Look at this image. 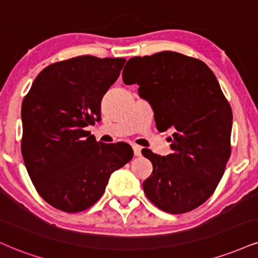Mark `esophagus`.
I'll use <instances>...</instances> for the list:
<instances>
[{
	"mask_svg": "<svg viewBox=\"0 0 258 258\" xmlns=\"http://www.w3.org/2000/svg\"><path fill=\"white\" fill-rule=\"evenodd\" d=\"M133 148V153H135V156H141L142 155V148L139 145H132Z\"/></svg>",
	"mask_w": 258,
	"mask_h": 258,
	"instance_id": "34e87169",
	"label": "esophagus"
}]
</instances>
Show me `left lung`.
Here are the masks:
<instances>
[{
	"instance_id": "1",
	"label": "left lung",
	"mask_w": 258,
	"mask_h": 258,
	"mask_svg": "<svg viewBox=\"0 0 258 258\" xmlns=\"http://www.w3.org/2000/svg\"><path fill=\"white\" fill-rule=\"evenodd\" d=\"M126 85H139L156 128L173 131L172 154H142L153 163L143 190L169 214L196 209L218 187L231 156L232 109L209 67L175 51L132 57L122 72Z\"/></svg>"
}]
</instances>
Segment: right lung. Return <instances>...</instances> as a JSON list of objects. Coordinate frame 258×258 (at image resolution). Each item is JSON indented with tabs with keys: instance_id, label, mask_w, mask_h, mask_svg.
<instances>
[{
	"instance_id": "obj_1",
	"label": "right lung",
	"mask_w": 258,
	"mask_h": 258,
	"mask_svg": "<svg viewBox=\"0 0 258 258\" xmlns=\"http://www.w3.org/2000/svg\"><path fill=\"white\" fill-rule=\"evenodd\" d=\"M125 58L84 55L49 64L21 105V154L39 196L64 213L86 210L104 194L111 173L132 160L130 145L96 142L86 127Z\"/></svg>"
}]
</instances>
